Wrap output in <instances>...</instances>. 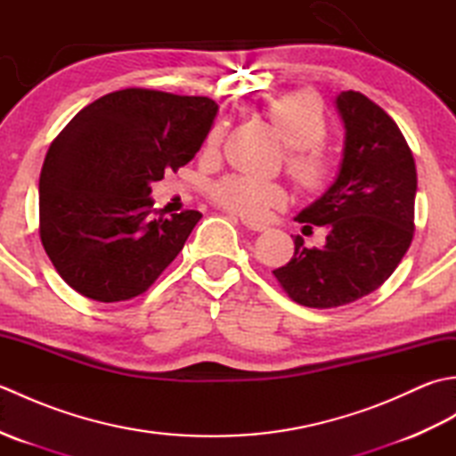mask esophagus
Returning a JSON list of instances; mask_svg holds the SVG:
<instances>
[{"instance_id":"34e87169","label":"esophagus","mask_w":456,"mask_h":456,"mask_svg":"<svg viewBox=\"0 0 456 456\" xmlns=\"http://www.w3.org/2000/svg\"><path fill=\"white\" fill-rule=\"evenodd\" d=\"M240 223H243V225L248 229V231H265L266 229V225H263V223H255V221H250V219H247V217H240Z\"/></svg>"}]
</instances>
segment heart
<instances>
[{
    "label": "heart",
    "mask_w": 456,
    "mask_h": 456,
    "mask_svg": "<svg viewBox=\"0 0 456 456\" xmlns=\"http://www.w3.org/2000/svg\"><path fill=\"white\" fill-rule=\"evenodd\" d=\"M266 115L288 144L286 162L294 180L307 191L325 190L331 182V164L319 151V144L327 137V123L319 100L307 92L289 94L270 103ZM221 137L223 125H217L209 133L206 149H216ZM286 198L282 183L253 176H229L213 188V200L221 208L247 219H263L273 208L284 206Z\"/></svg>",
    "instance_id": "1"
}]
</instances>
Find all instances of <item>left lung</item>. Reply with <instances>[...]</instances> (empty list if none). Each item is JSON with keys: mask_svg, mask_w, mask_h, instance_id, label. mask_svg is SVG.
<instances>
[{"mask_svg": "<svg viewBox=\"0 0 456 456\" xmlns=\"http://www.w3.org/2000/svg\"><path fill=\"white\" fill-rule=\"evenodd\" d=\"M335 108L345 127L338 172L296 217L327 227L325 245L307 248L297 235L294 256L274 270L294 302L317 309L351 304L392 276L411 245L418 191L413 154L390 115L353 90Z\"/></svg>", "mask_w": 456, "mask_h": 456, "instance_id": "left-lung-1", "label": "left lung"}]
</instances>
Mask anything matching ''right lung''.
Returning a JSON list of instances; mask_svg holds the SVG:
<instances>
[{
	"label": "right lung",
	"instance_id": "add662e5",
	"mask_svg": "<svg viewBox=\"0 0 456 456\" xmlns=\"http://www.w3.org/2000/svg\"><path fill=\"white\" fill-rule=\"evenodd\" d=\"M217 111L201 95L127 88L74 115L38 180L41 240L68 286L123 302L178 256L201 213L154 217L151 183L196 157Z\"/></svg>",
	"mask_w": 456,
	"mask_h": 456
}]
</instances>
